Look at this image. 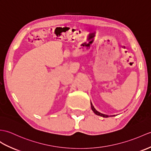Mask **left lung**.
I'll return each instance as SVG.
<instances>
[{"label": "left lung", "mask_w": 151, "mask_h": 151, "mask_svg": "<svg viewBox=\"0 0 151 151\" xmlns=\"http://www.w3.org/2000/svg\"><path fill=\"white\" fill-rule=\"evenodd\" d=\"M91 109H92V110H93V111L94 112V113H95L96 115H99V116H103V117H105V118H107V117H109V116H107V115H106V114H101V113H99V111H97L94 108V107H93V106L92 105V104H91Z\"/></svg>", "instance_id": "1"}]
</instances>
